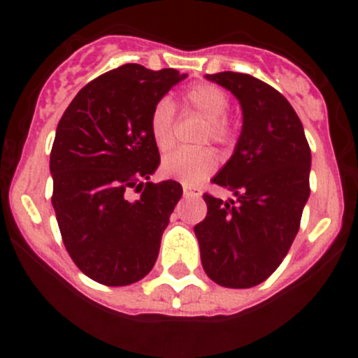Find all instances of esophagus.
Wrapping results in <instances>:
<instances>
[{
    "instance_id": "34e87169",
    "label": "esophagus",
    "mask_w": 358,
    "mask_h": 358,
    "mask_svg": "<svg viewBox=\"0 0 358 358\" xmlns=\"http://www.w3.org/2000/svg\"><path fill=\"white\" fill-rule=\"evenodd\" d=\"M183 196L185 197H199L201 196V190L196 189V187H190V185H183Z\"/></svg>"
}]
</instances>
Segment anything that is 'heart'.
<instances>
[{"label":"heart","mask_w":358,"mask_h":358,"mask_svg":"<svg viewBox=\"0 0 358 358\" xmlns=\"http://www.w3.org/2000/svg\"><path fill=\"white\" fill-rule=\"evenodd\" d=\"M229 107L230 99L225 90L211 83H199L190 86L183 93V110L204 117V126L199 135L201 143L211 140L225 149L236 145L239 133L234 119L227 114ZM149 129L159 152H168L175 147L176 109L171 100H157L150 110ZM216 166H218V156L215 150L209 147H199V149L176 150L166 156L161 164V173L166 178L176 180L183 185H197L215 173Z\"/></svg>","instance_id":"obj_1"}]
</instances>
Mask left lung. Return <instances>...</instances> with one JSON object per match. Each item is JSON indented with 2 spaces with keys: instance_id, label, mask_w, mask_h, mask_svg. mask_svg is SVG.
Wrapping results in <instances>:
<instances>
[{
  "instance_id": "8db88e82",
  "label": "left lung",
  "mask_w": 358,
  "mask_h": 358,
  "mask_svg": "<svg viewBox=\"0 0 358 358\" xmlns=\"http://www.w3.org/2000/svg\"><path fill=\"white\" fill-rule=\"evenodd\" d=\"M243 107L234 156L213 183L234 192L223 202L206 192L208 215L194 227L201 262L213 282L246 289L268 279L299 230L310 196V145L282 93L243 72L206 74Z\"/></svg>"
}]
</instances>
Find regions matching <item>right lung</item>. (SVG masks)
I'll use <instances>...</instances> for the list:
<instances>
[{"label": "right lung", "mask_w": 358, "mask_h": 358, "mask_svg": "<svg viewBox=\"0 0 358 358\" xmlns=\"http://www.w3.org/2000/svg\"><path fill=\"white\" fill-rule=\"evenodd\" d=\"M183 78L176 69L124 64L79 90L57 126L50 171L64 246L76 266L103 286H128L152 270L182 197L175 180H142L161 162L150 110Z\"/></svg>", "instance_id": "obj_1"}]
</instances>
